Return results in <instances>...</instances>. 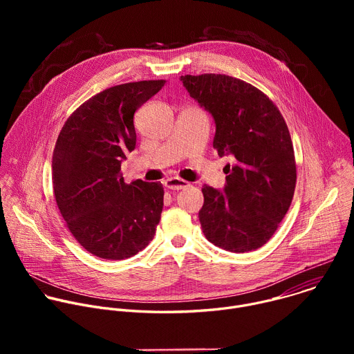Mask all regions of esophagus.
<instances>
[{"label":"esophagus","instance_id":"esophagus-1","mask_svg":"<svg viewBox=\"0 0 354 354\" xmlns=\"http://www.w3.org/2000/svg\"><path fill=\"white\" fill-rule=\"evenodd\" d=\"M165 186L168 189H172V190H180V189H185L189 186V182L180 179V178H169L165 180Z\"/></svg>","mask_w":354,"mask_h":354}]
</instances>
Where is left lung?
Listing matches in <instances>:
<instances>
[{
	"instance_id": "1",
	"label": "left lung",
	"mask_w": 354,
	"mask_h": 354,
	"mask_svg": "<svg viewBox=\"0 0 354 354\" xmlns=\"http://www.w3.org/2000/svg\"><path fill=\"white\" fill-rule=\"evenodd\" d=\"M190 96L216 122L213 147L230 156L224 192L205 185L198 220L206 238L235 254L263 246L290 209L297 167L288 127L272 99L225 74L182 75Z\"/></svg>"
}]
</instances>
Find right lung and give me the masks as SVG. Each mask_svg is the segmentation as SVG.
Masks as SVG:
<instances>
[{
  "label": "right lung",
  "instance_id": "1",
  "mask_svg": "<svg viewBox=\"0 0 354 354\" xmlns=\"http://www.w3.org/2000/svg\"><path fill=\"white\" fill-rule=\"evenodd\" d=\"M165 82H127L93 95L57 137L52 161L56 203L77 242L97 258H131L156 235L162 183H126L122 161L136 148V111Z\"/></svg>",
  "mask_w": 354,
  "mask_h": 354
}]
</instances>
